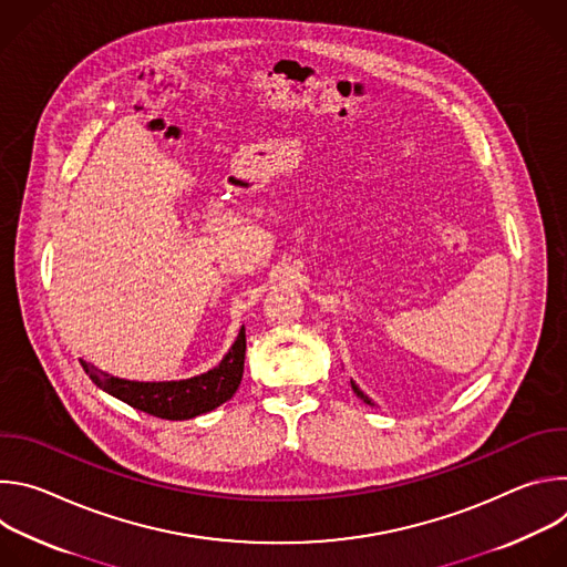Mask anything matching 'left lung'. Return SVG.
I'll list each match as a JSON object with an SVG mask.
<instances>
[{"label":"left lung","mask_w":567,"mask_h":567,"mask_svg":"<svg viewBox=\"0 0 567 567\" xmlns=\"http://www.w3.org/2000/svg\"><path fill=\"white\" fill-rule=\"evenodd\" d=\"M352 390H354V392H357V396H359V399H363V401H365V403H370V406H374V403H372V399H370V396H368V394H363V392H361V390H359V385H357V383H354V381H352Z\"/></svg>","instance_id":"obj_1"}]
</instances>
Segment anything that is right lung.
<instances>
[{
    "mask_svg": "<svg viewBox=\"0 0 567 567\" xmlns=\"http://www.w3.org/2000/svg\"><path fill=\"white\" fill-rule=\"evenodd\" d=\"M245 352L247 334L245 328H241L219 365L199 377L182 381H127L101 372L85 361L83 368L101 390L125 401L127 406L136 411L161 420H193L215 411L235 394L241 381V372H245Z\"/></svg>",
    "mask_w": 567,
    "mask_h": 567,
    "instance_id": "obj_1",
    "label": "right lung"
}]
</instances>
